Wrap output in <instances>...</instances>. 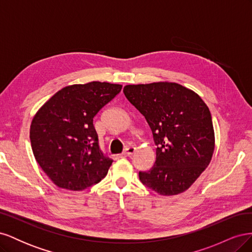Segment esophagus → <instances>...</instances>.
Here are the masks:
<instances>
[{
  "label": "esophagus",
  "mask_w": 252,
  "mask_h": 252,
  "mask_svg": "<svg viewBox=\"0 0 252 252\" xmlns=\"http://www.w3.org/2000/svg\"><path fill=\"white\" fill-rule=\"evenodd\" d=\"M134 151H135V148H134V147H132V146H130V147H128L127 149H125V150H124L123 155H124V156L130 157V156H132V155L134 154Z\"/></svg>",
  "instance_id": "obj_1"
}]
</instances>
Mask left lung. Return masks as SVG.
<instances>
[{"label":"left lung","mask_w":252,"mask_h":252,"mask_svg":"<svg viewBox=\"0 0 252 252\" xmlns=\"http://www.w3.org/2000/svg\"><path fill=\"white\" fill-rule=\"evenodd\" d=\"M123 91L146 119L157 145L155 165L139 173L141 182L161 195L186 191L215 151L208 106L193 90L174 82L126 85Z\"/></svg>","instance_id":"1"}]
</instances>
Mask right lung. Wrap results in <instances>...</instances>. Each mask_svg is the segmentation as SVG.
<instances>
[{
    "label": "right lung",
    "mask_w": 252,
    "mask_h": 252,
    "mask_svg": "<svg viewBox=\"0 0 252 252\" xmlns=\"http://www.w3.org/2000/svg\"><path fill=\"white\" fill-rule=\"evenodd\" d=\"M122 89L90 82L59 90L36 111L30 125L33 156L60 188L80 191L106 177L112 159L103 156L94 118Z\"/></svg>",
    "instance_id": "1"
}]
</instances>
